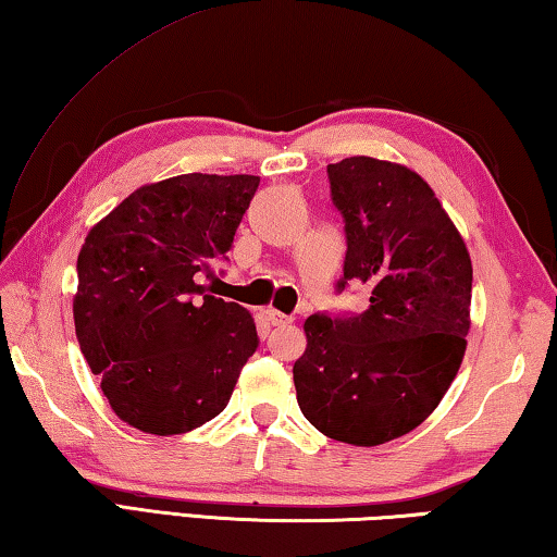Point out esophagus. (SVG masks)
I'll return each instance as SVG.
<instances>
[{"label":"esophagus","mask_w":557,"mask_h":557,"mask_svg":"<svg viewBox=\"0 0 557 557\" xmlns=\"http://www.w3.org/2000/svg\"><path fill=\"white\" fill-rule=\"evenodd\" d=\"M268 322L272 324V326H285V324H289L292 322V319H295V317H292V314H282V312H277V309H268Z\"/></svg>","instance_id":"esophagus-1"}]
</instances>
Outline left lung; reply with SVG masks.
<instances>
[{"label": "left lung", "mask_w": 557, "mask_h": 557, "mask_svg": "<svg viewBox=\"0 0 557 557\" xmlns=\"http://www.w3.org/2000/svg\"><path fill=\"white\" fill-rule=\"evenodd\" d=\"M346 256L336 280L371 289L369 309L317 312L295 361L299 410L326 437L373 447L408 435L437 408L469 332L471 260L422 178L400 164L348 157L326 166Z\"/></svg>", "instance_id": "left-lung-1"}]
</instances>
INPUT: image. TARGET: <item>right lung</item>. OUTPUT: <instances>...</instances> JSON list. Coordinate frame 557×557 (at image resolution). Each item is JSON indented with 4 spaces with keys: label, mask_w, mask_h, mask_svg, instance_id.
<instances>
[{
    "label": "right lung",
    "mask_w": 557,
    "mask_h": 557,
    "mask_svg": "<svg viewBox=\"0 0 557 557\" xmlns=\"http://www.w3.org/2000/svg\"><path fill=\"white\" fill-rule=\"evenodd\" d=\"M260 178L182 174L129 194L78 256L75 336L110 408L149 435H182L223 412L256 322L209 295Z\"/></svg>",
    "instance_id": "add662e5"
}]
</instances>
